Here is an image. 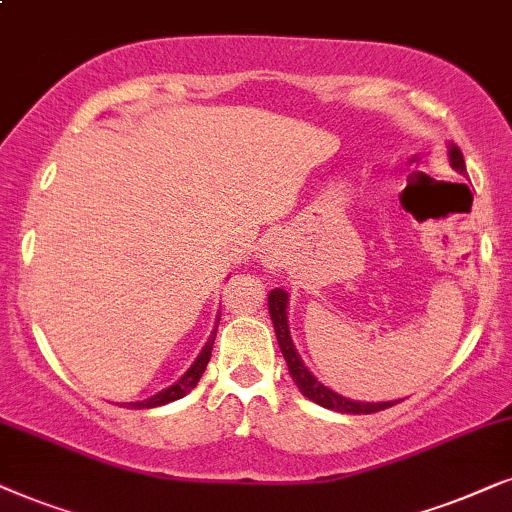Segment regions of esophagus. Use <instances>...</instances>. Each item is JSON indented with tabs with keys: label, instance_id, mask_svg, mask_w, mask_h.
Instances as JSON below:
<instances>
[{
	"label": "esophagus",
	"instance_id": "obj_1",
	"mask_svg": "<svg viewBox=\"0 0 512 512\" xmlns=\"http://www.w3.org/2000/svg\"><path fill=\"white\" fill-rule=\"evenodd\" d=\"M257 260H260L267 274H278V271L285 267V250L281 245V238H267V241L262 243L260 252H257Z\"/></svg>",
	"mask_w": 512,
	"mask_h": 512
}]
</instances>
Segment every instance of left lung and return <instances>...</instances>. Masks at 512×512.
Here are the masks:
<instances>
[{
	"instance_id": "left-lung-1",
	"label": "left lung",
	"mask_w": 512,
	"mask_h": 512,
	"mask_svg": "<svg viewBox=\"0 0 512 512\" xmlns=\"http://www.w3.org/2000/svg\"><path fill=\"white\" fill-rule=\"evenodd\" d=\"M447 152H449V166H452L456 173L466 175V161H463L461 149L456 145H449ZM288 302H290L288 292L281 288L271 290L269 316H271V323H274L278 346H281L285 363H288L290 377L295 379V384L299 391H302V395H306V398L313 400V403L320 407H327V410H335L342 414H372V412H381V410H386V407H393L395 403H400V400H388V403H360V400L344 398V395H339L332 391V388L320 384V381L309 372V367L302 363L295 344H292L290 325H288Z\"/></svg>"
}]
</instances>
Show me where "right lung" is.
<instances>
[{"mask_svg":"<svg viewBox=\"0 0 512 512\" xmlns=\"http://www.w3.org/2000/svg\"><path fill=\"white\" fill-rule=\"evenodd\" d=\"M217 323H220V316H217ZM215 335H217V327H215L213 332H210L206 346H203L199 356H196L192 367H189V370L182 374V377L177 379L173 386L163 388V391H159V393L152 395V398H147V400H140V403H126V405L128 407H135V410H145V407H161V405H166V403H173V400H180L182 395H187L196 384H199V379L203 377V372H206L210 353H213Z\"/></svg>","mask_w":512,"mask_h":512,"instance_id":"1","label":"right lung"}]
</instances>
